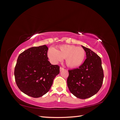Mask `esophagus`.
<instances>
[{
  "label": "esophagus",
  "instance_id": "1",
  "mask_svg": "<svg viewBox=\"0 0 120 120\" xmlns=\"http://www.w3.org/2000/svg\"><path fill=\"white\" fill-rule=\"evenodd\" d=\"M64 68H62V67H60V71H62L64 70Z\"/></svg>",
  "mask_w": 120,
  "mask_h": 120
}]
</instances>
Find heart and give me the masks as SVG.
Masks as SVG:
<instances>
[{
    "instance_id": "b5f03b06",
    "label": "heart",
    "mask_w": 120,
    "mask_h": 120,
    "mask_svg": "<svg viewBox=\"0 0 120 120\" xmlns=\"http://www.w3.org/2000/svg\"><path fill=\"white\" fill-rule=\"evenodd\" d=\"M48 56L54 63H57L62 59H65L67 65L69 68H75L79 66L83 62L85 52L82 47L64 44L59 46L57 50L50 49Z\"/></svg>"
}]
</instances>
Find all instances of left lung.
I'll use <instances>...</instances> for the list:
<instances>
[{
  "label": "left lung",
  "mask_w": 120,
  "mask_h": 120,
  "mask_svg": "<svg viewBox=\"0 0 120 120\" xmlns=\"http://www.w3.org/2000/svg\"><path fill=\"white\" fill-rule=\"evenodd\" d=\"M82 46L86 52V59L78 68L68 71L67 84L72 94L78 98L85 99L100 90L104 73L100 57L90 49Z\"/></svg>",
  "instance_id": "8db88e82"
}]
</instances>
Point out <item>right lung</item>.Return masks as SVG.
Returning a JSON list of instances; mask_svg holds the SVG:
<instances>
[{
    "instance_id": "right-lung-1",
    "label": "right lung",
    "mask_w": 120,
    "mask_h": 120,
    "mask_svg": "<svg viewBox=\"0 0 120 120\" xmlns=\"http://www.w3.org/2000/svg\"><path fill=\"white\" fill-rule=\"evenodd\" d=\"M46 45L29 48L19 55L15 68L16 84L22 92L33 98L46 94L60 67L52 65L48 60Z\"/></svg>"
}]
</instances>
